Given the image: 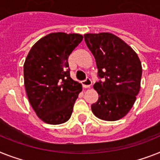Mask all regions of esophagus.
<instances>
[{
  "label": "esophagus",
  "mask_w": 160,
  "mask_h": 160,
  "mask_svg": "<svg viewBox=\"0 0 160 160\" xmlns=\"http://www.w3.org/2000/svg\"><path fill=\"white\" fill-rule=\"evenodd\" d=\"M82 87L84 88H91V86H92V80H91V79H90V78H87V79H86V80L82 81Z\"/></svg>",
  "instance_id": "obj_1"
}]
</instances>
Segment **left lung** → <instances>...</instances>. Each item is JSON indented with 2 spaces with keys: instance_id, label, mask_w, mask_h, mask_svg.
Masks as SVG:
<instances>
[{
  "instance_id": "1",
  "label": "left lung",
  "mask_w": 160,
  "mask_h": 160,
  "mask_svg": "<svg viewBox=\"0 0 160 160\" xmlns=\"http://www.w3.org/2000/svg\"><path fill=\"white\" fill-rule=\"evenodd\" d=\"M86 44L96 59L103 82L93 86L99 95L92 110L100 119L116 121L130 111L141 88L142 63L135 51L109 32L87 33Z\"/></svg>"
}]
</instances>
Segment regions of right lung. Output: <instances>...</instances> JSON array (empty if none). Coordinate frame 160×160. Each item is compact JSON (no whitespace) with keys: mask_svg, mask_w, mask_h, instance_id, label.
Masks as SVG:
<instances>
[{"mask_svg":"<svg viewBox=\"0 0 160 160\" xmlns=\"http://www.w3.org/2000/svg\"><path fill=\"white\" fill-rule=\"evenodd\" d=\"M82 38L78 33L52 32L36 42L25 59L28 98L38 118L49 124H61L70 118L82 90L67 68L68 56Z\"/></svg>","mask_w":160,"mask_h":160,"instance_id":"1","label":"right lung"}]
</instances>
